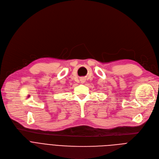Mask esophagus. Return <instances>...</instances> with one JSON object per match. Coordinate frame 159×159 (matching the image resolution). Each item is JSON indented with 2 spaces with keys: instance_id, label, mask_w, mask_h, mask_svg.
<instances>
[{
  "instance_id": "esophagus-1",
  "label": "esophagus",
  "mask_w": 159,
  "mask_h": 159,
  "mask_svg": "<svg viewBox=\"0 0 159 159\" xmlns=\"http://www.w3.org/2000/svg\"><path fill=\"white\" fill-rule=\"evenodd\" d=\"M80 80H81V82H82V83L84 82V79H81Z\"/></svg>"
}]
</instances>
